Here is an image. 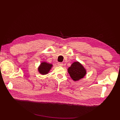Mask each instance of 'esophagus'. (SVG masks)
Instances as JSON below:
<instances>
[{"mask_svg": "<svg viewBox=\"0 0 120 120\" xmlns=\"http://www.w3.org/2000/svg\"><path fill=\"white\" fill-rule=\"evenodd\" d=\"M58 65L59 66V67H62L63 66V64L62 63H61V62H58Z\"/></svg>", "mask_w": 120, "mask_h": 120, "instance_id": "esophagus-1", "label": "esophagus"}]
</instances>
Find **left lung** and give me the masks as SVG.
<instances>
[{
	"label": "left lung",
	"instance_id": "obj_1",
	"mask_svg": "<svg viewBox=\"0 0 120 120\" xmlns=\"http://www.w3.org/2000/svg\"><path fill=\"white\" fill-rule=\"evenodd\" d=\"M68 73L71 78L75 81H78L83 78L86 74V70L80 62L76 61L71 64L68 68Z\"/></svg>",
	"mask_w": 120,
	"mask_h": 120
}]
</instances>
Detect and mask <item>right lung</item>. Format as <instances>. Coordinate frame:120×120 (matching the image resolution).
I'll list each match as a JSON object with an SVG mask.
<instances>
[{
  "label": "right lung",
  "instance_id": "1",
  "mask_svg": "<svg viewBox=\"0 0 120 120\" xmlns=\"http://www.w3.org/2000/svg\"><path fill=\"white\" fill-rule=\"evenodd\" d=\"M52 67V64H50L46 62H42L38 68V71L42 75L47 74Z\"/></svg>",
  "mask_w": 120,
  "mask_h": 120
}]
</instances>
